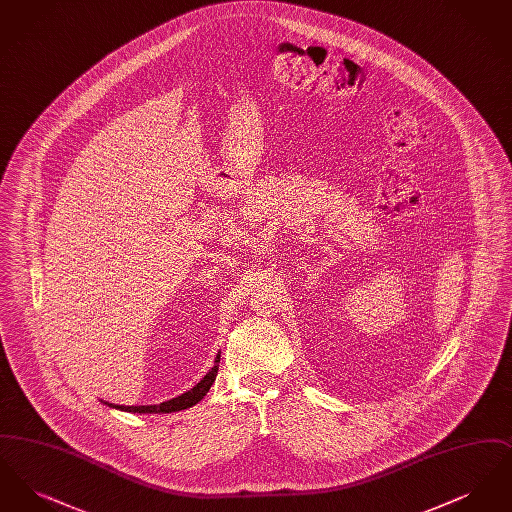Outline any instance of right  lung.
Returning a JSON list of instances; mask_svg holds the SVG:
<instances>
[{
  "label": "right lung",
  "instance_id": "1",
  "mask_svg": "<svg viewBox=\"0 0 512 512\" xmlns=\"http://www.w3.org/2000/svg\"><path fill=\"white\" fill-rule=\"evenodd\" d=\"M220 355H217L215 359V366L201 378V382H197V386H194L192 390L174 397L171 401H163L161 405H142V407H124V405H113V403H105L113 409H121L126 413H149V414H161V413H176V411H184V409H190L194 407L195 403H199L207 391L211 390L215 378H217V372H219Z\"/></svg>",
  "mask_w": 512,
  "mask_h": 512
}]
</instances>
